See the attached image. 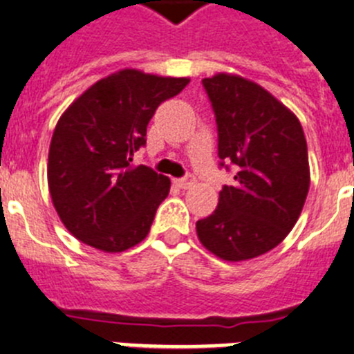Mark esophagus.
Here are the masks:
<instances>
[{
  "label": "esophagus",
  "mask_w": 354,
  "mask_h": 354,
  "mask_svg": "<svg viewBox=\"0 0 354 354\" xmlns=\"http://www.w3.org/2000/svg\"><path fill=\"white\" fill-rule=\"evenodd\" d=\"M177 183V186L183 187V189H189V187L195 186L196 179H195V175H186L184 179H179V180H175Z\"/></svg>",
  "instance_id": "esophagus-1"
}]
</instances>
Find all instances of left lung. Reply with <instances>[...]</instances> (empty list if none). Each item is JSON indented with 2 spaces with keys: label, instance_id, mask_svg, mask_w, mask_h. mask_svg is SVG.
Returning a JSON list of instances; mask_svg holds the SVG:
<instances>
[{
  "label": "left lung",
  "instance_id": "8db88e82",
  "mask_svg": "<svg viewBox=\"0 0 354 354\" xmlns=\"http://www.w3.org/2000/svg\"><path fill=\"white\" fill-rule=\"evenodd\" d=\"M202 83L218 124V156L237 171L214 212L196 221V236L216 257L248 261L280 245L301 214L310 187L305 134L261 84L227 72Z\"/></svg>",
  "mask_w": 354,
  "mask_h": 354
}]
</instances>
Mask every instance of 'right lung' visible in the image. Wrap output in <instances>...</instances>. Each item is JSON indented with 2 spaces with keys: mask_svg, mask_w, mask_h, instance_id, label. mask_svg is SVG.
<instances>
[{
  "mask_svg": "<svg viewBox=\"0 0 354 354\" xmlns=\"http://www.w3.org/2000/svg\"><path fill=\"white\" fill-rule=\"evenodd\" d=\"M187 83L122 68L65 109L49 145L48 184L62 223L81 243L117 253L145 239L170 179L131 161L158 106Z\"/></svg>",
  "mask_w": 354,
  "mask_h": 354,
  "instance_id": "obj_1",
  "label": "right lung"
}]
</instances>
